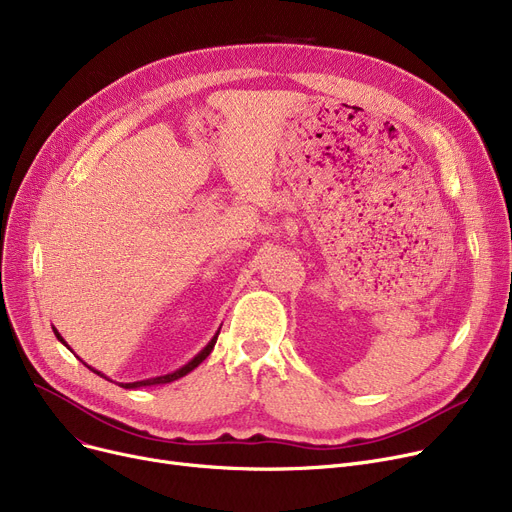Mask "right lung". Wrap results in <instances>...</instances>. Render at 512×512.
Instances as JSON below:
<instances>
[{"mask_svg": "<svg viewBox=\"0 0 512 512\" xmlns=\"http://www.w3.org/2000/svg\"><path fill=\"white\" fill-rule=\"evenodd\" d=\"M220 334V332H218ZM218 334H215L213 338H211V342L203 348V351L191 361V363H186L184 367H180L178 371H174V373H168V375H159V378H151V380H143V382H132V384H120L122 388H141V386H153V384H170V382H174V380H178V378H182V375H186L188 371H193L199 363H203L207 357H209V353L213 351V346H215V342H218ZM56 336H58V340H62V336L58 334V330H56ZM64 342V340H62ZM89 367V365H87ZM91 369V367H89ZM95 371V369H93ZM95 373H99V371H95ZM101 375V373H99Z\"/></svg>", "mask_w": 512, "mask_h": 512, "instance_id": "add662e5", "label": "right lung"}]
</instances>
